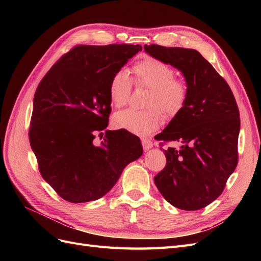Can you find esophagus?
Wrapping results in <instances>:
<instances>
[{
	"label": "esophagus",
	"mask_w": 261,
	"mask_h": 261,
	"mask_svg": "<svg viewBox=\"0 0 261 261\" xmlns=\"http://www.w3.org/2000/svg\"><path fill=\"white\" fill-rule=\"evenodd\" d=\"M141 144H143V148H144L145 151H148V150H149L150 148L153 147V143H152V141L150 140L149 138H146V137L141 138Z\"/></svg>",
	"instance_id": "esophagus-1"
}]
</instances>
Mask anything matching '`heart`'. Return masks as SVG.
I'll list each match as a JSON object with an SVG mask.
<instances>
[{"mask_svg": "<svg viewBox=\"0 0 261 261\" xmlns=\"http://www.w3.org/2000/svg\"><path fill=\"white\" fill-rule=\"evenodd\" d=\"M136 85L150 89L146 107L148 109L124 110L114 115L116 128L125 129L135 135L145 136L158 129L163 123V114L176 116L186 105L188 86L184 80L176 78L169 64L159 59L147 57L138 61L133 67ZM132 92V81L126 70H118L109 85L111 103L121 108L127 103Z\"/></svg>", "mask_w": 261, "mask_h": 261, "instance_id": "obj_1", "label": "heart"}]
</instances>
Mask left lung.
Wrapping results in <instances>:
<instances>
[{
  "instance_id": "obj_1",
  "label": "left lung",
  "mask_w": 261,
  "mask_h": 261,
  "mask_svg": "<svg viewBox=\"0 0 261 261\" xmlns=\"http://www.w3.org/2000/svg\"><path fill=\"white\" fill-rule=\"evenodd\" d=\"M144 49L179 69L188 86L185 107L154 137L181 144L163 150L167 165L154 184L172 206L199 210L222 194L238 165L239 107L230 86L198 51L158 44Z\"/></svg>"
}]
</instances>
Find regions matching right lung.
I'll return each instance as SVG.
<instances>
[{
	"label": "right lung",
	"mask_w": 261,
	"mask_h": 261,
	"mask_svg": "<svg viewBox=\"0 0 261 261\" xmlns=\"http://www.w3.org/2000/svg\"><path fill=\"white\" fill-rule=\"evenodd\" d=\"M141 45H76L63 54L39 84L29 141L43 179L73 203L97 200L143 154L140 139L125 130H106L111 113L109 85Z\"/></svg>",
	"instance_id": "right-lung-1"
}]
</instances>
